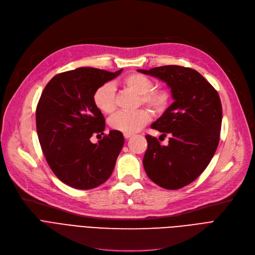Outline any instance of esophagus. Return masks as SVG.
<instances>
[{"label": "esophagus", "mask_w": 255, "mask_h": 255, "mask_svg": "<svg viewBox=\"0 0 255 255\" xmlns=\"http://www.w3.org/2000/svg\"><path fill=\"white\" fill-rule=\"evenodd\" d=\"M131 136H132V134H130V133H124V137L125 138H129Z\"/></svg>", "instance_id": "obj_1"}]
</instances>
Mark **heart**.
Listing matches in <instances>:
<instances>
[{"instance_id":"heart-1","label":"heart","mask_w":255,"mask_h":255,"mask_svg":"<svg viewBox=\"0 0 255 255\" xmlns=\"http://www.w3.org/2000/svg\"><path fill=\"white\" fill-rule=\"evenodd\" d=\"M122 85L139 95V104H144L154 114L160 115L165 112L169 102V94L163 89H153V80L141 73H130L122 79ZM93 102L97 109L106 115L116 111L115 88L112 84L105 83L99 86L93 94ZM151 113L146 109L134 112H120L114 115L110 126L116 131L123 133H135L150 122Z\"/></svg>"}]
</instances>
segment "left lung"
Segmentation results:
<instances>
[{
	"label": "left lung",
	"mask_w": 255,
	"mask_h": 255,
	"mask_svg": "<svg viewBox=\"0 0 255 255\" xmlns=\"http://www.w3.org/2000/svg\"><path fill=\"white\" fill-rule=\"evenodd\" d=\"M138 71L165 82L175 99L151 125L161 136L169 135L168 144L145 135L143 168L158 186L180 189L200 176L217 150L222 122L219 95L202 74L188 67L167 65Z\"/></svg>",
	"instance_id": "8db88e82"
}]
</instances>
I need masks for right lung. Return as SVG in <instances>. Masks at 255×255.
<instances>
[{
	"instance_id": "add662e5",
	"label": "right lung",
	"mask_w": 255,
	"mask_h": 255,
	"mask_svg": "<svg viewBox=\"0 0 255 255\" xmlns=\"http://www.w3.org/2000/svg\"><path fill=\"white\" fill-rule=\"evenodd\" d=\"M121 72L82 67L59 73L38 101L36 128L46 162L60 181L75 189L89 190L103 184L123 148L120 131L103 133L105 119L93 102L95 90ZM93 134L104 137L93 144Z\"/></svg>"
}]
</instances>
